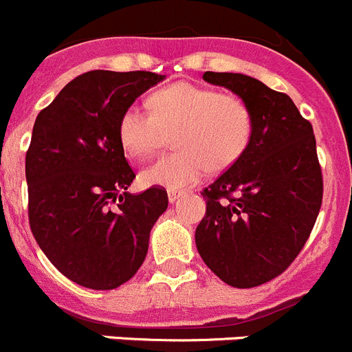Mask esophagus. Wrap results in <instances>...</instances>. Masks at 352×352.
<instances>
[{"label":"esophagus","mask_w":352,"mask_h":352,"mask_svg":"<svg viewBox=\"0 0 352 352\" xmlns=\"http://www.w3.org/2000/svg\"><path fill=\"white\" fill-rule=\"evenodd\" d=\"M182 195H183V192H179V190H169V192H167V197H169L170 204L176 203V201H178Z\"/></svg>","instance_id":"34e87169"}]
</instances>
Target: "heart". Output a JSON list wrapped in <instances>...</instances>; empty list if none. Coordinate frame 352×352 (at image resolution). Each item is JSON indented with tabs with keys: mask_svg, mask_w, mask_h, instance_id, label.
<instances>
[{
	"mask_svg": "<svg viewBox=\"0 0 352 352\" xmlns=\"http://www.w3.org/2000/svg\"><path fill=\"white\" fill-rule=\"evenodd\" d=\"M148 104L151 113L130 105L118 120L121 148L135 160L155 155L174 135L178 151L142 170L148 186L183 190L208 169L219 173L234 166L252 141V111L236 95L178 82L151 93Z\"/></svg>",
	"mask_w": 352,
	"mask_h": 352,
	"instance_id": "1",
	"label": "heart"
}]
</instances>
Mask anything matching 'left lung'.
Here are the masks:
<instances>
[{
  "instance_id": "1",
  "label": "left lung",
  "mask_w": 352,
  "mask_h": 352,
  "mask_svg": "<svg viewBox=\"0 0 352 352\" xmlns=\"http://www.w3.org/2000/svg\"><path fill=\"white\" fill-rule=\"evenodd\" d=\"M203 79L247 102L254 132L243 157L201 192L206 214L195 245L220 280L257 287L291 266L321 210L316 138L285 93L243 74L204 72Z\"/></svg>"
}]
</instances>
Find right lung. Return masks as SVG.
<instances>
[{
    "instance_id": "right-lung-1",
    "label": "right lung",
    "mask_w": 352,
    "mask_h": 352,
    "mask_svg": "<svg viewBox=\"0 0 352 352\" xmlns=\"http://www.w3.org/2000/svg\"><path fill=\"white\" fill-rule=\"evenodd\" d=\"M164 80L153 72L91 70L65 86L35 120L26 153L31 232L72 282L107 291L132 278L167 192L130 194L135 174L118 139V120Z\"/></svg>"
}]
</instances>
